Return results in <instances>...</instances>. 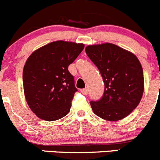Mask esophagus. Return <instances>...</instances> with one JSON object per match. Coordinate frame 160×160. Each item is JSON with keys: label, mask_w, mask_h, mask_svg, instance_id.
Instances as JSON below:
<instances>
[{"label": "esophagus", "mask_w": 160, "mask_h": 160, "mask_svg": "<svg viewBox=\"0 0 160 160\" xmlns=\"http://www.w3.org/2000/svg\"><path fill=\"white\" fill-rule=\"evenodd\" d=\"M81 92L83 93V94H87V93H88V89H87V88H85V89H82Z\"/></svg>", "instance_id": "esophagus-1"}]
</instances>
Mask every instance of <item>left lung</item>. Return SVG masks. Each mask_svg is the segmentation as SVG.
I'll return each instance as SVG.
<instances>
[{"instance_id": "left-lung-1", "label": "left lung", "mask_w": 160, "mask_h": 160, "mask_svg": "<svg viewBox=\"0 0 160 160\" xmlns=\"http://www.w3.org/2000/svg\"><path fill=\"white\" fill-rule=\"evenodd\" d=\"M86 53L100 71L105 84L102 98L91 101L93 112L115 121L129 115L143 93V73L137 56L112 43L90 45Z\"/></svg>"}]
</instances>
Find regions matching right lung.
Masks as SVG:
<instances>
[{"label":"right lung","instance_id":"1","mask_svg":"<svg viewBox=\"0 0 160 160\" xmlns=\"http://www.w3.org/2000/svg\"><path fill=\"white\" fill-rule=\"evenodd\" d=\"M84 44L55 41L35 51L26 61L23 85L28 105L47 121L69 112L78 89L68 67L82 51Z\"/></svg>","mask_w":160,"mask_h":160}]
</instances>
